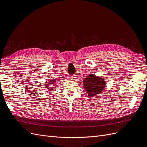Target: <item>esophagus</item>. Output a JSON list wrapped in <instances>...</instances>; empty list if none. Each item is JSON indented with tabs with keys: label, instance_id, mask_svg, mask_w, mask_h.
<instances>
[{
	"label": "esophagus",
	"instance_id": "1",
	"mask_svg": "<svg viewBox=\"0 0 147 147\" xmlns=\"http://www.w3.org/2000/svg\"><path fill=\"white\" fill-rule=\"evenodd\" d=\"M70 78L71 79V80H75L76 79V75H71Z\"/></svg>",
	"mask_w": 147,
	"mask_h": 147
}]
</instances>
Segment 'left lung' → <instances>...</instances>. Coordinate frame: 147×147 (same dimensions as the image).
<instances>
[{
	"mask_svg": "<svg viewBox=\"0 0 147 147\" xmlns=\"http://www.w3.org/2000/svg\"><path fill=\"white\" fill-rule=\"evenodd\" d=\"M106 81L102 77L94 74H90L83 80V88L88 94L89 98L96 96L102 92L106 87Z\"/></svg>",
	"mask_w": 147,
	"mask_h": 147,
	"instance_id": "8db88e82",
	"label": "left lung"
}]
</instances>
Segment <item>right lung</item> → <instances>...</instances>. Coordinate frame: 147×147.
<instances>
[{"mask_svg": "<svg viewBox=\"0 0 147 147\" xmlns=\"http://www.w3.org/2000/svg\"><path fill=\"white\" fill-rule=\"evenodd\" d=\"M55 82H56V79H50L49 80V82L47 83L45 85V88H46L47 90H53V87H51V86H52V85H53Z\"/></svg>", "mask_w": 147, "mask_h": 147, "instance_id": "right-lung-1", "label": "right lung"}]
</instances>
